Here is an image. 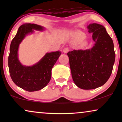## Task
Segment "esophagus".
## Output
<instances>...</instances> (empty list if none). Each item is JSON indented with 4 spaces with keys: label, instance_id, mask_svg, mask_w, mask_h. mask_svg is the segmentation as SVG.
Instances as JSON below:
<instances>
[{
    "label": "esophagus",
    "instance_id": "obj_1",
    "mask_svg": "<svg viewBox=\"0 0 122 122\" xmlns=\"http://www.w3.org/2000/svg\"><path fill=\"white\" fill-rule=\"evenodd\" d=\"M69 51V48H65L64 49H63V52H64V53H67L68 51Z\"/></svg>",
    "mask_w": 122,
    "mask_h": 122
}]
</instances>
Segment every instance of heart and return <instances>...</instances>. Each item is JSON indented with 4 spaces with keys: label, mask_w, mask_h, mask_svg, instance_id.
Listing matches in <instances>:
<instances>
[{
    "label": "heart",
    "mask_w": 122,
    "mask_h": 122,
    "mask_svg": "<svg viewBox=\"0 0 122 122\" xmlns=\"http://www.w3.org/2000/svg\"><path fill=\"white\" fill-rule=\"evenodd\" d=\"M85 36H86L84 33L80 31H78L76 32H75L73 34V39H74L75 41L79 42L84 39Z\"/></svg>",
    "instance_id": "obj_1"
}]
</instances>
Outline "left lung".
I'll list each match as a JSON object with an SVG mask.
<instances>
[{"instance_id":"left-lung-1","label":"left lung","mask_w":122,"mask_h":122,"mask_svg":"<svg viewBox=\"0 0 122 122\" xmlns=\"http://www.w3.org/2000/svg\"><path fill=\"white\" fill-rule=\"evenodd\" d=\"M87 28L92 33L95 43L93 47L67 53L73 81L78 87L86 90L96 89L107 81L116 56L113 40L104 26L93 23Z\"/></svg>"}]
</instances>
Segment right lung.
Here are the masks:
<instances>
[{"label":"right lung","mask_w":122,"mask_h":122,"mask_svg":"<svg viewBox=\"0 0 122 122\" xmlns=\"http://www.w3.org/2000/svg\"><path fill=\"white\" fill-rule=\"evenodd\" d=\"M44 28L36 24H23L20 26L10 46L8 66L10 76L15 84L28 92L39 91L51 79V69L61 55V51L47 53L39 61L32 66H23L18 59L19 46L26 35L34 30L42 31Z\"/></svg>","instance_id":"right-lung-1"}]
</instances>
